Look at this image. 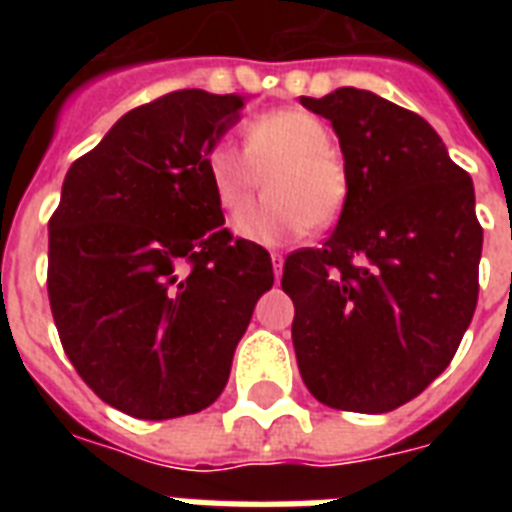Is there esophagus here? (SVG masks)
I'll return each mask as SVG.
<instances>
[{
    "label": "esophagus",
    "instance_id": "obj_1",
    "mask_svg": "<svg viewBox=\"0 0 512 512\" xmlns=\"http://www.w3.org/2000/svg\"><path fill=\"white\" fill-rule=\"evenodd\" d=\"M271 263H273V276L281 279V268H284V257L279 252H271Z\"/></svg>",
    "mask_w": 512,
    "mask_h": 512
}]
</instances>
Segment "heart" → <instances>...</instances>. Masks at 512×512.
<instances>
[{
    "mask_svg": "<svg viewBox=\"0 0 512 512\" xmlns=\"http://www.w3.org/2000/svg\"><path fill=\"white\" fill-rule=\"evenodd\" d=\"M207 180L225 212H239L268 177V199L236 220V231L252 241L303 236L332 223L348 199V172L332 151V132L319 116L281 108L252 119L244 151L217 143L204 159Z\"/></svg>",
    "mask_w": 512,
    "mask_h": 512,
    "instance_id": "obj_1",
    "label": "heart"
}]
</instances>
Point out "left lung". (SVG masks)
I'll return each mask as SVG.
<instances>
[{
    "mask_svg": "<svg viewBox=\"0 0 512 512\" xmlns=\"http://www.w3.org/2000/svg\"><path fill=\"white\" fill-rule=\"evenodd\" d=\"M300 103L332 122L348 199L324 247L284 260L297 366L321 404L393 412L449 366L476 311L473 180L422 116L374 92Z\"/></svg>",
    "mask_w": 512,
    "mask_h": 512,
    "instance_id": "left-lung-1",
    "label": "left lung"
}]
</instances>
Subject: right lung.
Wrapping results in <instances>:
<instances>
[{
	"instance_id": "add662e5",
	"label": "right lung",
	"mask_w": 512,
	"mask_h": 512,
	"mask_svg": "<svg viewBox=\"0 0 512 512\" xmlns=\"http://www.w3.org/2000/svg\"><path fill=\"white\" fill-rule=\"evenodd\" d=\"M241 106L177 90L132 108L71 164L50 217L47 292L63 350L138 420L207 409L273 287L271 255L223 228L204 170Z\"/></svg>"
}]
</instances>
